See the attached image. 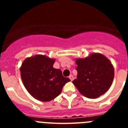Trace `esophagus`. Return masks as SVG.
<instances>
[{
    "mask_svg": "<svg viewBox=\"0 0 128 128\" xmlns=\"http://www.w3.org/2000/svg\"><path fill=\"white\" fill-rule=\"evenodd\" d=\"M68 78H69V79L71 81H73V80H74V76H73L72 75H70L69 77H68Z\"/></svg>",
    "mask_w": 128,
    "mask_h": 128,
    "instance_id": "obj_1",
    "label": "esophagus"
}]
</instances>
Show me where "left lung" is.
Returning <instances> with one entry per match:
<instances>
[{"label": "left lung", "mask_w": 128, "mask_h": 128, "mask_svg": "<svg viewBox=\"0 0 128 128\" xmlns=\"http://www.w3.org/2000/svg\"><path fill=\"white\" fill-rule=\"evenodd\" d=\"M77 79L72 81L78 91L90 99H96L108 91L114 78V66L100 54L76 60Z\"/></svg>", "instance_id": "obj_1"}]
</instances>
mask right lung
Returning <instances> with one entry per match:
<instances>
[{
  "label": "right lung",
  "instance_id": "obj_1",
  "mask_svg": "<svg viewBox=\"0 0 128 128\" xmlns=\"http://www.w3.org/2000/svg\"><path fill=\"white\" fill-rule=\"evenodd\" d=\"M55 60L42 55L26 59L20 68L26 88L37 100L50 101L60 94L63 86L69 82L60 69L53 68Z\"/></svg>",
  "mask_w": 128,
  "mask_h": 128
}]
</instances>
